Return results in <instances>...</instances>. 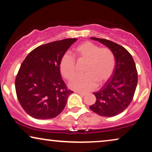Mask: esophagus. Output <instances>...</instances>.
I'll use <instances>...</instances> for the list:
<instances>
[{"label":"esophagus","instance_id":"esophagus-1","mask_svg":"<svg viewBox=\"0 0 152 152\" xmlns=\"http://www.w3.org/2000/svg\"><path fill=\"white\" fill-rule=\"evenodd\" d=\"M77 93H78V94H80L81 95H82V96H85V95H86V93H82V92H80V91H77Z\"/></svg>","mask_w":152,"mask_h":152}]
</instances>
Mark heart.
<instances>
[{
  "mask_svg": "<svg viewBox=\"0 0 152 152\" xmlns=\"http://www.w3.org/2000/svg\"><path fill=\"white\" fill-rule=\"evenodd\" d=\"M78 61H86L84 66L85 74L77 76L70 83L74 90L87 92L98 85L102 84L113 74L115 66L114 53L109 48H100L98 45L84 41L73 49ZM60 71L64 77L70 80L76 75L75 60L72 56L64 55L60 61Z\"/></svg>",
  "mask_w": 152,
  "mask_h": 152,
  "instance_id": "heart-1",
  "label": "heart"
}]
</instances>
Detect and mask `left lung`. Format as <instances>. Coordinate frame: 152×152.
<instances>
[{
	"mask_svg": "<svg viewBox=\"0 0 152 152\" xmlns=\"http://www.w3.org/2000/svg\"><path fill=\"white\" fill-rule=\"evenodd\" d=\"M111 49L115 57L112 76L97 92L91 111L104 117H113L121 113L130 104L138 83V72L131 54L118 43L104 39L91 37Z\"/></svg>",
	"mask_w": 152,
	"mask_h": 152,
	"instance_id": "left-lung-1",
	"label": "left lung"
}]
</instances>
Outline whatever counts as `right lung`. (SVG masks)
Returning a JSON list of instances; mask_svg holds the SVG:
<instances>
[{
	"instance_id": "1",
	"label": "right lung",
	"mask_w": 152,
	"mask_h": 152,
	"mask_svg": "<svg viewBox=\"0 0 152 152\" xmlns=\"http://www.w3.org/2000/svg\"><path fill=\"white\" fill-rule=\"evenodd\" d=\"M76 41L66 39L41 45L31 51L20 65L15 80L16 95L24 111L32 118H55L73 93L62 80L59 65Z\"/></svg>"
}]
</instances>
